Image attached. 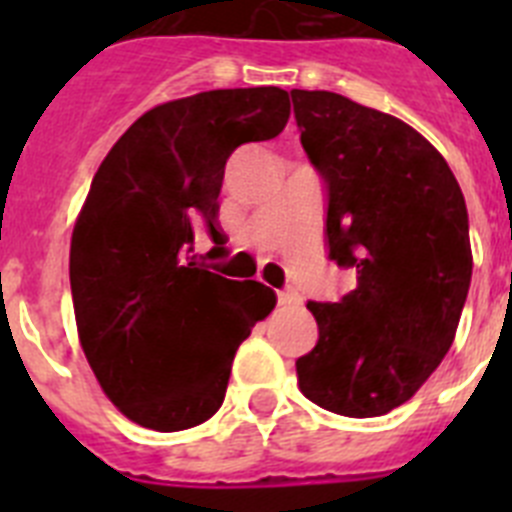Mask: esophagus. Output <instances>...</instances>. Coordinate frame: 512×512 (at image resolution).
Listing matches in <instances>:
<instances>
[{
	"label": "esophagus",
	"mask_w": 512,
	"mask_h": 512,
	"mask_svg": "<svg viewBox=\"0 0 512 512\" xmlns=\"http://www.w3.org/2000/svg\"><path fill=\"white\" fill-rule=\"evenodd\" d=\"M277 302L282 307L300 305V295H297V292H292V289H284V292H279V295H277Z\"/></svg>",
	"instance_id": "obj_1"
}]
</instances>
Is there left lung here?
Masks as SVG:
<instances>
[{
	"label": "left lung",
	"mask_w": 512,
	"mask_h": 512,
	"mask_svg": "<svg viewBox=\"0 0 512 512\" xmlns=\"http://www.w3.org/2000/svg\"><path fill=\"white\" fill-rule=\"evenodd\" d=\"M289 94L325 184L328 259L356 274L338 302H307L318 343L297 379L330 413L377 418L408 402L454 343L472 282L467 202L402 120L336 92Z\"/></svg>",
	"instance_id": "left-lung-1"
}]
</instances>
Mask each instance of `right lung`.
<instances>
[{
	"instance_id": "1",
	"label": "right lung",
	"mask_w": 512,
	"mask_h": 512,
	"mask_svg": "<svg viewBox=\"0 0 512 512\" xmlns=\"http://www.w3.org/2000/svg\"><path fill=\"white\" fill-rule=\"evenodd\" d=\"M287 120L279 87L174 99L138 117L94 174L71 235L76 328L104 395L143 428L212 418L235 351L277 305L269 287L220 277L192 251L205 228L207 259L228 253L217 230L225 164Z\"/></svg>"
}]
</instances>
